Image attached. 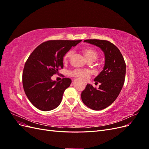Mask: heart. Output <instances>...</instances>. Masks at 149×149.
<instances>
[{"label": "heart", "mask_w": 149, "mask_h": 149, "mask_svg": "<svg viewBox=\"0 0 149 149\" xmlns=\"http://www.w3.org/2000/svg\"><path fill=\"white\" fill-rule=\"evenodd\" d=\"M83 52L86 58L89 61H93L94 60H96L97 58V53L96 52V51H95L92 48H84ZM72 55H73V51L72 50H70L65 54L63 58V63H66L68 61V60L72 56ZM92 74L93 71L91 70L79 69L74 70L73 71H72L70 73V74L72 76H73V77H78L85 80L88 79Z\"/></svg>", "instance_id": "heart-1"}]
</instances>
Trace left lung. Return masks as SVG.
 Wrapping results in <instances>:
<instances>
[{"instance_id":"left-lung-1","label":"left lung","mask_w":149,"mask_h":149,"mask_svg":"<svg viewBox=\"0 0 149 149\" xmlns=\"http://www.w3.org/2000/svg\"><path fill=\"white\" fill-rule=\"evenodd\" d=\"M84 42L101 48L104 54L103 70L94 78V81L101 83L100 87L96 89L88 84L81 95L86 106L100 111L110 106L118 97L124 83L125 63L118 48L110 42L96 39Z\"/></svg>"}]
</instances>
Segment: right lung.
Wrapping results in <instances>:
<instances>
[{"label": "right lung", "mask_w": 149, "mask_h": 149, "mask_svg": "<svg viewBox=\"0 0 149 149\" xmlns=\"http://www.w3.org/2000/svg\"><path fill=\"white\" fill-rule=\"evenodd\" d=\"M81 40H49L36 48L26 60L22 74L25 94L31 103L43 111L55 109L71 80H52V76L63 68V58L72 47Z\"/></svg>", "instance_id": "right-lung-1"}]
</instances>
